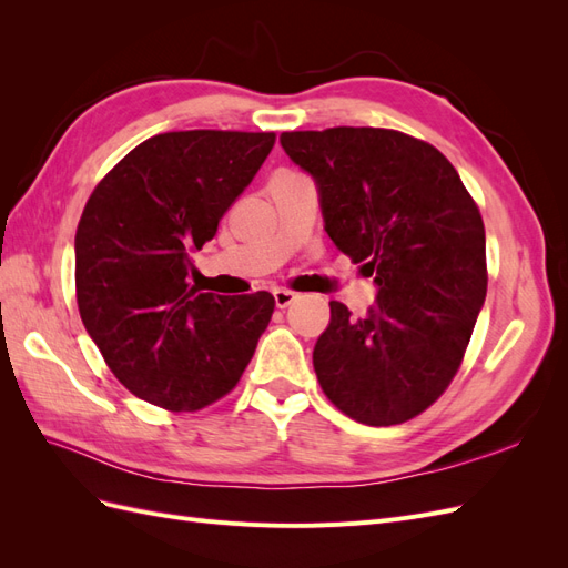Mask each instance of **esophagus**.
I'll use <instances>...</instances> for the list:
<instances>
[{
  "label": "esophagus",
  "instance_id": "34e87169",
  "mask_svg": "<svg viewBox=\"0 0 568 568\" xmlns=\"http://www.w3.org/2000/svg\"><path fill=\"white\" fill-rule=\"evenodd\" d=\"M272 294H274V303H277V307H286L296 301V291H291V288H274Z\"/></svg>",
  "mask_w": 568,
  "mask_h": 568
}]
</instances>
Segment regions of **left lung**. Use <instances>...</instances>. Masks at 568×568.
Returning <instances> with one entry per match:
<instances>
[{
    "mask_svg": "<svg viewBox=\"0 0 568 568\" xmlns=\"http://www.w3.org/2000/svg\"><path fill=\"white\" fill-rule=\"evenodd\" d=\"M320 186L324 230L379 284L365 320L332 301L317 382L359 424H403L450 386L486 301L484 217L428 142L386 128L284 132Z\"/></svg>",
    "mask_w": 568,
    "mask_h": 568,
    "instance_id": "8db88e82",
    "label": "left lung"
}]
</instances>
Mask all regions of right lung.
Returning <instances> with one entry per match:
<instances>
[{
  "label": "right lung",
  "instance_id": "right-lung-1",
  "mask_svg": "<svg viewBox=\"0 0 568 568\" xmlns=\"http://www.w3.org/2000/svg\"><path fill=\"white\" fill-rule=\"evenodd\" d=\"M274 132L182 130L134 146L84 203L75 298L109 369L136 398L196 412L239 384L274 298L203 294L189 253L215 236Z\"/></svg>",
  "mask_w": 568,
  "mask_h": 568
}]
</instances>
